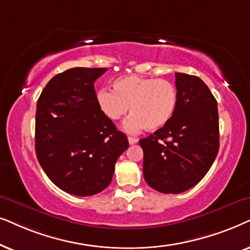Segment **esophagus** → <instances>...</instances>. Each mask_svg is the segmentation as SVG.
Masks as SVG:
<instances>
[{"instance_id": "obj_1", "label": "esophagus", "mask_w": 250, "mask_h": 250, "mask_svg": "<svg viewBox=\"0 0 250 250\" xmlns=\"http://www.w3.org/2000/svg\"><path fill=\"white\" fill-rule=\"evenodd\" d=\"M128 142H129V144H130V145H134L138 142V139L134 138V137H128Z\"/></svg>"}]
</instances>
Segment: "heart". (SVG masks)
Returning <instances> with one entry per match:
<instances>
[{"label":"heart","instance_id":"heart-1","mask_svg":"<svg viewBox=\"0 0 250 250\" xmlns=\"http://www.w3.org/2000/svg\"><path fill=\"white\" fill-rule=\"evenodd\" d=\"M97 104L111 121L122 119L130 107L134 114L125 122L128 132H137L143 128L155 131L165 128L174 118L178 94L176 86L167 80L125 75L114 80L113 91H98Z\"/></svg>","mask_w":250,"mask_h":250}]
</instances>
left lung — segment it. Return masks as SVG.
I'll use <instances>...</instances> for the list:
<instances>
[{"label": "left lung", "instance_id": "8db88e82", "mask_svg": "<svg viewBox=\"0 0 250 250\" xmlns=\"http://www.w3.org/2000/svg\"><path fill=\"white\" fill-rule=\"evenodd\" d=\"M178 105L165 128L139 141L143 175L152 188L177 194L197 185L219 148L217 102L194 75L175 73Z\"/></svg>", "mask_w": 250, "mask_h": 250}]
</instances>
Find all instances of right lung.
Instances as JSON below:
<instances>
[{
	"mask_svg": "<svg viewBox=\"0 0 250 250\" xmlns=\"http://www.w3.org/2000/svg\"><path fill=\"white\" fill-rule=\"evenodd\" d=\"M107 68L74 67L55 75L39 97L35 152L53 184L89 197L111 184L129 143L97 104L94 83Z\"/></svg>",
	"mask_w": 250,
	"mask_h": 250,
	"instance_id": "right-lung-1",
	"label": "right lung"
}]
</instances>
